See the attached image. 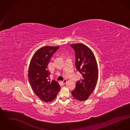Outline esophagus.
<instances>
[{"label":"esophagus","instance_id":"esophagus-1","mask_svg":"<svg viewBox=\"0 0 130 130\" xmlns=\"http://www.w3.org/2000/svg\"><path fill=\"white\" fill-rule=\"evenodd\" d=\"M66 82H67V80L66 79H64V80L62 81V82L63 83H64V84H65V83H66Z\"/></svg>","mask_w":130,"mask_h":130}]
</instances>
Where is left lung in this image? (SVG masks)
<instances>
[{
	"instance_id": "obj_1",
	"label": "left lung",
	"mask_w": 130,
	"mask_h": 130,
	"mask_svg": "<svg viewBox=\"0 0 130 130\" xmlns=\"http://www.w3.org/2000/svg\"><path fill=\"white\" fill-rule=\"evenodd\" d=\"M70 46L75 53V67L82 74L72 92L74 98L83 101L88 99L94 90L98 78V67L92 51L82 43L72 44Z\"/></svg>"
}]
</instances>
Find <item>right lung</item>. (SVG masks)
Masks as SVG:
<instances>
[{"instance_id":"add662e5","label":"right lung","mask_w":130,"mask_h":130,"mask_svg":"<svg viewBox=\"0 0 130 130\" xmlns=\"http://www.w3.org/2000/svg\"><path fill=\"white\" fill-rule=\"evenodd\" d=\"M58 46H44L37 50L32 56L28 69V78L35 93L45 102L56 99L60 89L59 83L51 80L48 65L51 58Z\"/></svg>"}]
</instances>
